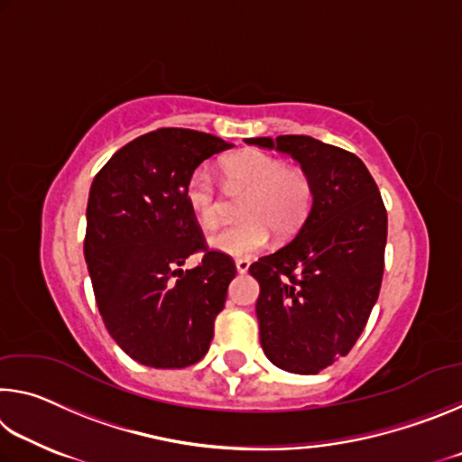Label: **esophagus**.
Masks as SVG:
<instances>
[{
	"label": "esophagus",
	"mask_w": 462,
	"mask_h": 462,
	"mask_svg": "<svg viewBox=\"0 0 462 462\" xmlns=\"http://www.w3.org/2000/svg\"><path fill=\"white\" fill-rule=\"evenodd\" d=\"M248 267H250V261L248 259H238L236 261V271L238 273H246Z\"/></svg>",
	"instance_id": "1"
}]
</instances>
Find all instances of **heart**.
<instances>
[{"instance_id":"1","label":"heart","mask_w":462,"mask_h":462,"mask_svg":"<svg viewBox=\"0 0 462 462\" xmlns=\"http://www.w3.org/2000/svg\"><path fill=\"white\" fill-rule=\"evenodd\" d=\"M224 175L234 189H245L240 222L226 224L208 236L216 253L253 256L269 245L271 228L289 236L306 217L314 203V183L301 169L287 167L279 156L263 151H245L224 161ZM185 198L201 226H214L222 216V193L208 167H198L187 179Z\"/></svg>"}]
</instances>
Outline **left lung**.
<instances>
[{"label": "left lung", "mask_w": 462, "mask_h": 462, "mask_svg": "<svg viewBox=\"0 0 462 462\" xmlns=\"http://www.w3.org/2000/svg\"><path fill=\"white\" fill-rule=\"evenodd\" d=\"M245 143L289 154L314 183V203L293 240L248 273L261 285L264 355L283 371L316 374L350 353L377 301L385 206L365 162L344 148L295 134Z\"/></svg>", "instance_id": "left-lung-1"}]
</instances>
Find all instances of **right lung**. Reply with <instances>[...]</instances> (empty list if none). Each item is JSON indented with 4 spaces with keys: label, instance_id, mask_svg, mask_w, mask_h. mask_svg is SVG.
<instances>
[{
    "label": "right lung",
    "instance_id": "add662e5",
    "mask_svg": "<svg viewBox=\"0 0 462 462\" xmlns=\"http://www.w3.org/2000/svg\"><path fill=\"white\" fill-rule=\"evenodd\" d=\"M226 140L161 128L122 146L96 175L83 253L101 319L140 365L183 369L206 356L236 267L206 246L187 179ZM203 252L198 268L178 267Z\"/></svg>",
    "mask_w": 462,
    "mask_h": 462
}]
</instances>
